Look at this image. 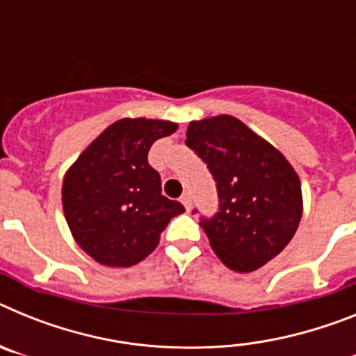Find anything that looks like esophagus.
I'll list each match as a JSON object with an SVG mask.
<instances>
[{"instance_id": "34e87169", "label": "esophagus", "mask_w": 356, "mask_h": 356, "mask_svg": "<svg viewBox=\"0 0 356 356\" xmlns=\"http://www.w3.org/2000/svg\"><path fill=\"white\" fill-rule=\"evenodd\" d=\"M180 201H181V203H184V207H185V209H187V210H191V207H193V197H191V194H188V193H185L184 196L180 197Z\"/></svg>"}]
</instances>
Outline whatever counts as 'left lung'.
Returning <instances> with one entry per match:
<instances>
[{
	"mask_svg": "<svg viewBox=\"0 0 356 356\" xmlns=\"http://www.w3.org/2000/svg\"><path fill=\"white\" fill-rule=\"evenodd\" d=\"M185 144L216 180L219 210L201 226L221 262L251 273L275 259L303 213L300 176L287 159L232 115L193 121Z\"/></svg>",
	"mask_w": 356,
	"mask_h": 356,
	"instance_id": "left-lung-1",
	"label": "left lung"
}]
</instances>
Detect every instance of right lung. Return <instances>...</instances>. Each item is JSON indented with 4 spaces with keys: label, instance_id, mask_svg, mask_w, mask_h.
Here are the masks:
<instances>
[{
    "label": "right lung",
    "instance_id": "1",
    "mask_svg": "<svg viewBox=\"0 0 356 356\" xmlns=\"http://www.w3.org/2000/svg\"><path fill=\"white\" fill-rule=\"evenodd\" d=\"M178 124L159 119H121L78 156L64 176V216L78 246L96 262L130 267L159 246L180 201L162 196L160 175L147 163L156 139Z\"/></svg>",
    "mask_w": 356,
    "mask_h": 356
}]
</instances>
